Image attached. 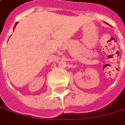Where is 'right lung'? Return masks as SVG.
Masks as SVG:
<instances>
[{
    "instance_id": "add662e5",
    "label": "right lung",
    "mask_w": 125,
    "mask_h": 125,
    "mask_svg": "<svg viewBox=\"0 0 125 125\" xmlns=\"http://www.w3.org/2000/svg\"><path fill=\"white\" fill-rule=\"evenodd\" d=\"M17 24H16L14 25V28H15V27H16V25H17Z\"/></svg>"
}]
</instances>
